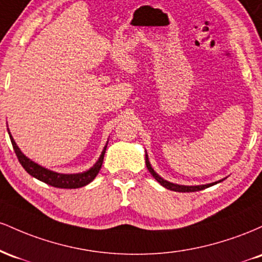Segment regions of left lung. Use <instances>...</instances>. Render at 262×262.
<instances>
[{
    "mask_svg": "<svg viewBox=\"0 0 262 262\" xmlns=\"http://www.w3.org/2000/svg\"><path fill=\"white\" fill-rule=\"evenodd\" d=\"M145 164H146V167H148L149 172L151 173L152 176H154V179L160 183L161 186H164L165 188L167 189H171V191H175V192H196V191H201V189H204L207 187H210V186L215 185V183L221 182V181H217V182H213V183H208V185H200V186H185V185H176V183H172V182H169L166 181V180H164L162 177H160L158 175V173L155 172L154 169L151 167V165H150L149 162V159H148V154H145Z\"/></svg>",
    "mask_w": 262,
    "mask_h": 262,
    "instance_id": "obj_1",
    "label": "left lung"
}]
</instances>
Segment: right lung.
<instances>
[{
  "instance_id": "right-lung-1",
  "label": "right lung",
  "mask_w": 262,
  "mask_h": 262,
  "mask_svg": "<svg viewBox=\"0 0 262 262\" xmlns=\"http://www.w3.org/2000/svg\"><path fill=\"white\" fill-rule=\"evenodd\" d=\"M8 134H10V139L12 143V146H13L14 152H16L18 161L20 162V165L23 166L29 175L38 179L39 181H43L48 185L53 186V187L56 188H80L83 187V186L89 185L90 182L93 181L97 173L100 172L102 162H103V158H104V152H106V148L107 144L104 146V149L102 150V154L98 159L97 162L91 167L90 170L85 171V172H80V173H59L55 172V171L48 170L45 167L38 165L37 162L32 161L31 159H28L27 156L20 151L19 148L17 146L16 141H14L13 138L8 130Z\"/></svg>"
}]
</instances>
